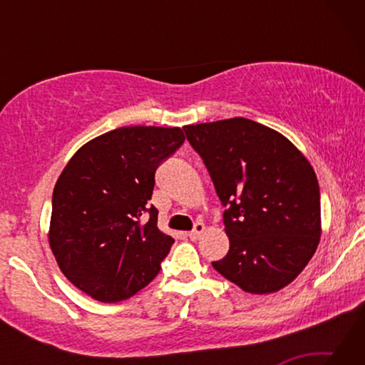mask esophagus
Returning a JSON list of instances; mask_svg holds the SVG:
<instances>
[{"instance_id": "1", "label": "esophagus", "mask_w": 365, "mask_h": 365, "mask_svg": "<svg viewBox=\"0 0 365 365\" xmlns=\"http://www.w3.org/2000/svg\"><path fill=\"white\" fill-rule=\"evenodd\" d=\"M205 230H206L205 224H201V222H196L195 227H193V230L188 232V238L193 240V242H195V240H197V238L201 237V233L205 232Z\"/></svg>"}]
</instances>
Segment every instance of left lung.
Masks as SVG:
<instances>
[{
    "mask_svg": "<svg viewBox=\"0 0 365 365\" xmlns=\"http://www.w3.org/2000/svg\"><path fill=\"white\" fill-rule=\"evenodd\" d=\"M183 128L227 207L230 250L212 267L246 293L289 285L322 233L312 165L287 137L245 117Z\"/></svg>",
    "mask_w": 365,
    "mask_h": 365,
    "instance_id": "8db88e82",
    "label": "left lung"
}]
</instances>
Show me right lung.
Wrapping results in <instances>:
<instances>
[{
	"label": "right lung",
	"instance_id": "add662e5",
	"mask_svg": "<svg viewBox=\"0 0 365 365\" xmlns=\"http://www.w3.org/2000/svg\"><path fill=\"white\" fill-rule=\"evenodd\" d=\"M185 141L178 127H120L73 154L53 191L49 248L91 298H130L159 274L174 238L148 205L154 172Z\"/></svg>",
	"mask_w": 365,
	"mask_h": 365
}]
</instances>
